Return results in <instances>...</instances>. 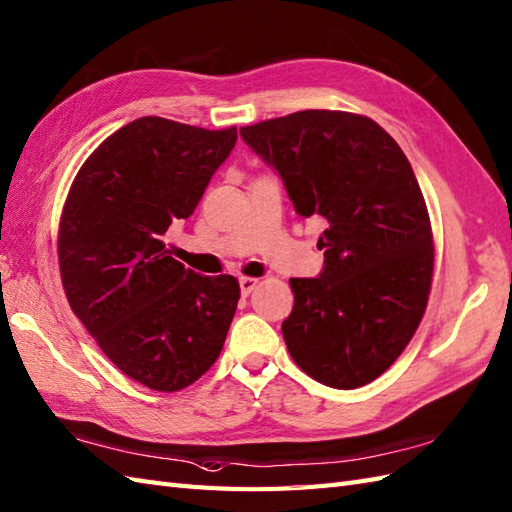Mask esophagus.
<instances>
[{"label":"esophagus","instance_id":"obj_1","mask_svg":"<svg viewBox=\"0 0 512 512\" xmlns=\"http://www.w3.org/2000/svg\"><path fill=\"white\" fill-rule=\"evenodd\" d=\"M257 285H259V279H255V277H242L240 279V290H242L244 296L251 294L257 288Z\"/></svg>","mask_w":512,"mask_h":512}]
</instances>
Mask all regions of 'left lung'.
<instances>
[{
    "instance_id": "left-lung-1",
    "label": "left lung",
    "mask_w": 512,
    "mask_h": 512,
    "mask_svg": "<svg viewBox=\"0 0 512 512\" xmlns=\"http://www.w3.org/2000/svg\"><path fill=\"white\" fill-rule=\"evenodd\" d=\"M275 168L294 211L327 222L325 270L290 279L283 340L316 382L371 384L417 331L434 277L425 198L399 144L371 117L310 109L240 128Z\"/></svg>"
}]
</instances>
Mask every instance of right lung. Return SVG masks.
Returning a JSON list of instances; mask_svg holds the SVG:
<instances>
[{"label": "right lung", "instance_id": "1", "mask_svg": "<svg viewBox=\"0 0 512 512\" xmlns=\"http://www.w3.org/2000/svg\"><path fill=\"white\" fill-rule=\"evenodd\" d=\"M237 128L139 117L82 163L58 222L69 307L124 375L157 392L192 386L218 360L240 301L231 275L202 277L163 235L194 213Z\"/></svg>", "mask_w": 512, "mask_h": 512}]
</instances>
